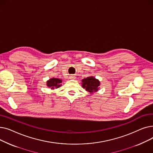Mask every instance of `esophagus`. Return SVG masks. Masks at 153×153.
Wrapping results in <instances>:
<instances>
[{"instance_id":"obj_1","label":"esophagus","mask_w":153,"mask_h":153,"mask_svg":"<svg viewBox=\"0 0 153 153\" xmlns=\"http://www.w3.org/2000/svg\"><path fill=\"white\" fill-rule=\"evenodd\" d=\"M76 77H75V76H72V75H71V76H69V79H74Z\"/></svg>"}]
</instances>
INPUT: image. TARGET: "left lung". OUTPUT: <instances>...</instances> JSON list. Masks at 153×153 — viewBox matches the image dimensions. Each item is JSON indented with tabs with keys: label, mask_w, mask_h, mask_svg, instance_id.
Here are the masks:
<instances>
[{
	"label": "left lung",
	"mask_w": 153,
	"mask_h": 153,
	"mask_svg": "<svg viewBox=\"0 0 153 153\" xmlns=\"http://www.w3.org/2000/svg\"><path fill=\"white\" fill-rule=\"evenodd\" d=\"M82 87L85 88V90L91 93H94L98 91V87L100 82L94 77H88L84 79L82 81Z\"/></svg>",
	"instance_id": "1"
}]
</instances>
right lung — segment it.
Returning a JSON list of instances; mask_svg holds the SVG:
<instances>
[{"label":"right lung","mask_w":153,"mask_h":153,"mask_svg":"<svg viewBox=\"0 0 153 153\" xmlns=\"http://www.w3.org/2000/svg\"><path fill=\"white\" fill-rule=\"evenodd\" d=\"M61 82L62 81L61 79H59L58 78H52L50 79L49 81H48L47 85L49 87L50 89H56V88L59 87L61 85Z\"/></svg>","instance_id":"obj_1"}]
</instances>
